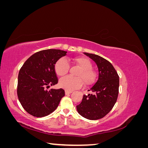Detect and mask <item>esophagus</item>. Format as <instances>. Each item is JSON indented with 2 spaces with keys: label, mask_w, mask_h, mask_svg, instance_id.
<instances>
[{
  "label": "esophagus",
  "mask_w": 148,
  "mask_h": 148,
  "mask_svg": "<svg viewBox=\"0 0 148 148\" xmlns=\"http://www.w3.org/2000/svg\"><path fill=\"white\" fill-rule=\"evenodd\" d=\"M72 92H73V91H67V90H65V95H69V94L72 93Z\"/></svg>",
  "instance_id": "34e87169"
}]
</instances>
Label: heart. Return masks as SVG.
<instances>
[{"instance_id":"heart-1","label":"heart","mask_w":148,"mask_h":148,"mask_svg":"<svg viewBox=\"0 0 148 148\" xmlns=\"http://www.w3.org/2000/svg\"><path fill=\"white\" fill-rule=\"evenodd\" d=\"M71 62L81 68L77 74L78 77L66 76L62 78L59 81L60 87L67 91H73L82 86L83 84L82 79L86 85H90L95 82L96 75L95 71L91 69L92 64L90 60L85 57H75ZM69 68V62L64 58L58 60L55 65L56 72L59 77H63L68 73Z\"/></svg>"}]
</instances>
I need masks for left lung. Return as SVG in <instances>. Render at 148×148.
<instances>
[{
    "label": "left lung",
    "mask_w": 148,
    "mask_h": 148,
    "mask_svg": "<svg viewBox=\"0 0 148 148\" xmlns=\"http://www.w3.org/2000/svg\"><path fill=\"white\" fill-rule=\"evenodd\" d=\"M96 64L99 76L89 91L92 94L83 95L82 102L77 106L78 112L89 120H98L106 116L113 108L117 99L119 77L113 65L102 57L84 52Z\"/></svg>",
    "instance_id": "obj_1"
}]
</instances>
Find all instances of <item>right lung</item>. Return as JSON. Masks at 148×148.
<instances>
[{
    "instance_id": "add662e5",
    "label": "right lung",
    "mask_w": 148,
    "mask_h": 148,
    "mask_svg": "<svg viewBox=\"0 0 148 148\" xmlns=\"http://www.w3.org/2000/svg\"><path fill=\"white\" fill-rule=\"evenodd\" d=\"M60 49H47L34 53L26 60L18 77L17 95L22 107L34 117L51 114L65 96L63 89H51L58 83L55 65L66 55Z\"/></svg>"
}]
</instances>
